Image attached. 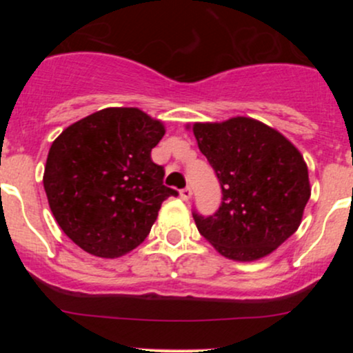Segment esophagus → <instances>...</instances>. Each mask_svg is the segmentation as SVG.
I'll use <instances>...</instances> for the list:
<instances>
[{
    "instance_id": "1",
    "label": "esophagus",
    "mask_w": 353,
    "mask_h": 353,
    "mask_svg": "<svg viewBox=\"0 0 353 353\" xmlns=\"http://www.w3.org/2000/svg\"><path fill=\"white\" fill-rule=\"evenodd\" d=\"M179 194H181V199H182V201H189L190 196H192V189H190V188H184V189L179 190Z\"/></svg>"
}]
</instances>
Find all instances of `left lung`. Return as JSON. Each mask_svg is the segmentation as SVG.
<instances>
[{
	"label": "left lung",
	"instance_id": "left-lung-1",
	"mask_svg": "<svg viewBox=\"0 0 353 353\" xmlns=\"http://www.w3.org/2000/svg\"><path fill=\"white\" fill-rule=\"evenodd\" d=\"M192 131L222 189L212 216L192 212L201 236L232 261L274 252L299 229L310 197L302 154L281 132L250 117L196 123Z\"/></svg>",
	"mask_w": 353,
	"mask_h": 353
}]
</instances>
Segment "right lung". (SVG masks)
I'll use <instances>...</instances> for the list:
<instances>
[{"instance_id":"right-lung-1","label":"right lung","mask_w":353,"mask_h":353,"mask_svg":"<svg viewBox=\"0 0 353 353\" xmlns=\"http://www.w3.org/2000/svg\"><path fill=\"white\" fill-rule=\"evenodd\" d=\"M164 132L141 109L106 108L56 137L43 184L52 216L76 245L114 259L148 237L163 201L177 196L151 159Z\"/></svg>"}]
</instances>
